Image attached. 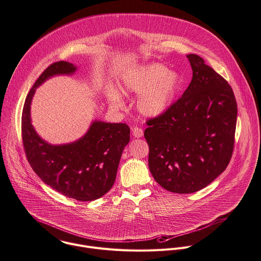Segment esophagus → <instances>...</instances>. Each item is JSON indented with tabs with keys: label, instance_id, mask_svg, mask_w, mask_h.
<instances>
[{
	"label": "esophagus",
	"instance_id": "obj_1",
	"mask_svg": "<svg viewBox=\"0 0 261 261\" xmlns=\"http://www.w3.org/2000/svg\"><path fill=\"white\" fill-rule=\"evenodd\" d=\"M132 134L134 137L140 138L143 136V130L139 127H134V128H132Z\"/></svg>",
	"mask_w": 261,
	"mask_h": 261
}]
</instances>
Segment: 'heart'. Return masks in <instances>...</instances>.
<instances>
[{"label":"heart","instance_id":"b5f03b06","mask_svg":"<svg viewBox=\"0 0 261 261\" xmlns=\"http://www.w3.org/2000/svg\"><path fill=\"white\" fill-rule=\"evenodd\" d=\"M181 85V78L175 71L159 63L138 66L127 72L122 80V90L126 94H141L139 111L148 117L162 115L173 102ZM107 98L115 109L124 106L121 94L114 88L107 90Z\"/></svg>","mask_w":261,"mask_h":261}]
</instances>
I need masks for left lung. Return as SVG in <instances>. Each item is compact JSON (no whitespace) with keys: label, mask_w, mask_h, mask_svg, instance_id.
Returning <instances> with one entry per match:
<instances>
[{"label":"left lung","mask_w":261,"mask_h":261,"mask_svg":"<svg viewBox=\"0 0 261 261\" xmlns=\"http://www.w3.org/2000/svg\"><path fill=\"white\" fill-rule=\"evenodd\" d=\"M192 80L182 97L146 121L148 166L166 190L188 194L211 184L234 150L237 102L228 81L195 55Z\"/></svg>","instance_id":"1"}]
</instances>
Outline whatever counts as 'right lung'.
Wrapping results in <instances>:
<instances>
[{"instance_id":"add662e5","label":"right lung","mask_w":261,"mask_h":261,"mask_svg":"<svg viewBox=\"0 0 261 261\" xmlns=\"http://www.w3.org/2000/svg\"><path fill=\"white\" fill-rule=\"evenodd\" d=\"M76 67L60 61L49 65L29 90L21 118L24 151L36 175L57 192L79 201H92L114 185L124 147L130 140L125 123L94 121L87 133L76 142L51 145L33 129L30 103L37 86L58 74H72Z\"/></svg>"}]
</instances>
